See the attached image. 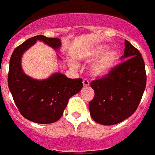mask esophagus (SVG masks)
<instances>
[{
    "label": "esophagus",
    "mask_w": 155,
    "mask_h": 155,
    "mask_svg": "<svg viewBox=\"0 0 155 155\" xmlns=\"http://www.w3.org/2000/svg\"><path fill=\"white\" fill-rule=\"evenodd\" d=\"M82 82H83V85L85 86V87H86V86H89V85H90V82H89V81H88L87 79H84Z\"/></svg>",
    "instance_id": "obj_1"
}]
</instances>
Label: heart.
I'll list each match as a JSON object with an SVG mask.
<instances>
[{"label":"heart","mask_w":155,"mask_h":155,"mask_svg":"<svg viewBox=\"0 0 155 155\" xmlns=\"http://www.w3.org/2000/svg\"><path fill=\"white\" fill-rule=\"evenodd\" d=\"M107 49V46H103L96 49L94 53L93 58H97L101 56L98 60L92 65L90 72L95 77H103L110 73L117 65L119 59V54L116 49H109L104 52ZM104 54H103V53Z\"/></svg>","instance_id":"heart-1"}]
</instances>
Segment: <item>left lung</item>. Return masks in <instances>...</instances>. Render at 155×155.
<instances>
[{
  "label": "left lung",
  "mask_w": 155,
  "mask_h": 155,
  "mask_svg": "<svg viewBox=\"0 0 155 155\" xmlns=\"http://www.w3.org/2000/svg\"><path fill=\"white\" fill-rule=\"evenodd\" d=\"M125 46L124 61L90 82L94 97L89 109L92 118L99 124L111 126L130 117L144 93L147 74L142 54L128 41H125Z\"/></svg>",
  "instance_id": "8db88e82"
}]
</instances>
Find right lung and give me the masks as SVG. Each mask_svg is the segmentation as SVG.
<instances>
[{
	"label": "right lung",
	"instance_id": "add662e5",
	"mask_svg": "<svg viewBox=\"0 0 155 155\" xmlns=\"http://www.w3.org/2000/svg\"><path fill=\"white\" fill-rule=\"evenodd\" d=\"M38 40L54 49H59L61 44L58 38L38 35L17 46L9 61L8 85L23 117L36 123L49 124L60 119L69 99L81 90L83 83L82 79L68 78L59 73L41 81L27 76L21 65V56Z\"/></svg>",
	"mask_w": 155,
	"mask_h": 155
}]
</instances>
